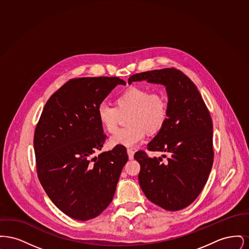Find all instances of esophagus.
I'll return each instance as SVG.
<instances>
[{
	"mask_svg": "<svg viewBox=\"0 0 249 249\" xmlns=\"http://www.w3.org/2000/svg\"><path fill=\"white\" fill-rule=\"evenodd\" d=\"M127 153H128V157H129V159H130V160H132V159H133V156H134V151H133L132 149L128 148V149H127Z\"/></svg>",
	"mask_w": 249,
	"mask_h": 249,
	"instance_id": "obj_1",
	"label": "esophagus"
}]
</instances>
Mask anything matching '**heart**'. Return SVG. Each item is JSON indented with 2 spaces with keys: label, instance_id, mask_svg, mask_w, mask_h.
Here are the masks:
<instances>
[{
  "label": "heart",
  "instance_id": "heart-1",
  "mask_svg": "<svg viewBox=\"0 0 249 249\" xmlns=\"http://www.w3.org/2000/svg\"><path fill=\"white\" fill-rule=\"evenodd\" d=\"M127 128L117 130L109 139L112 146L123 145L133 147L142 142L148 133H155L165 124L168 105L164 96L150 92L146 89L130 87L116 98V107L101 104L97 117L102 127L108 132H114L119 123L120 114L129 113Z\"/></svg>",
  "mask_w": 249,
  "mask_h": 249
}]
</instances>
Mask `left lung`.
<instances>
[{"mask_svg":"<svg viewBox=\"0 0 249 249\" xmlns=\"http://www.w3.org/2000/svg\"><path fill=\"white\" fill-rule=\"evenodd\" d=\"M142 80L165 86L168 117L147 148L169 157L161 162V158H149L143 151L134 155L141 165L140 187L149 201L168 211H178L195 201L211 172L212 119L197 87L182 71H143L131 75L128 83Z\"/></svg>","mask_w":249,"mask_h":249,"instance_id":"1","label":"left lung"}]
</instances>
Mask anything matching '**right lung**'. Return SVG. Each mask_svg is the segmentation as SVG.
Segmentation results:
<instances>
[{
    "label": "right lung",
    "mask_w": 249,
    "mask_h": 249,
    "mask_svg": "<svg viewBox=\"0 0 249 249\" xmlns=\"http://www.w3.org/2000/svg\"><path fill=\"white\" fill-rule=\"evenodd\" d=\"M119 77L71 79L48 99L35 131L36 170L49 199L76 220L94 218L113 200L123 166L124 149L98 157L106 142L97 110Z\"/></svg>",
    "instance_id": "obj_1"
}]
</instances>
